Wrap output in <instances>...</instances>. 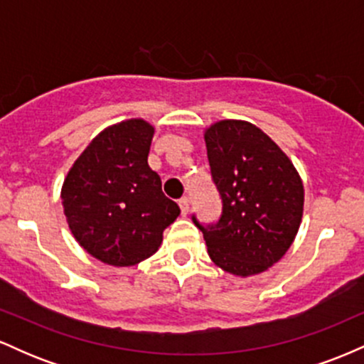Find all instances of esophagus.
<instances>
[{"label": "esophagus", "mask_w": 364, "mask_h": 364, "mask_svg": "<svg viewBox=\"0 0 364 364\" xmlns=\"http://www.w3.org/2000/svg\"><path fill=\"white\" fill-rule=\"evenodd\" d=\"M179 208H181L183 215H186L188 210H190V200H188L186 196H183V198L179 200Z\"/></svg>", "instance_id": "1"}]
</instances>
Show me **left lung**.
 I'll use <instances>...</instances> for the list:
<instances>
[{"label":"left lung","mask_w":364,"mask_h":364,"mask_svg":"<svg viewBox=\"0 0 364 364\" xmlns=\"http://www.w3.org/2000/svg\"><path fill=\"white\" fill-rule=\"evenodd\" d=\"M212 178L223 198L219 223L202 229L210 260L236 277L258 275L291 248L303 219L298 169L267 133L243 119L203 129Z\"/></svg>","instance_id":"8db88e82"}]
</instances>
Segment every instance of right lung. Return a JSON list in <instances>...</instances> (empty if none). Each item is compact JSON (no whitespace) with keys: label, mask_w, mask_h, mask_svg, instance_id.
<instances>
[{"label":"right lung","mask_w":364,"mask_h":364,"mask_svg":"<svg viewBox=\"0 0 364 364\" xmlns=\"http://www.w3.org/2000/svg\"><path fill=\"white\" fill-rule=\"evenodd\" d=\"M156 128L132 118L104 128L77 157L61 186L66 223L95 260L132 267L152 257L179 207L149 168Z\"/></svg>","instance_id":"1"}]
</instances>
